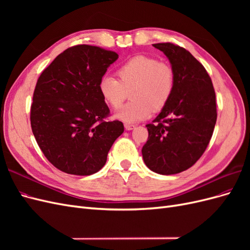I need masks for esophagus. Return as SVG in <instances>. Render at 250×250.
Listing matches in <instances>:
<instances>
[{
	"label": "esophagus",
	"instance_id": "esophagus-1",
	"mask_svg": "<svg viewBox=\"0 0 250 250\" xmlns=\"http://www.w3.org/2000/svg\"><path fill=\"white\" fill-rule=\"evenodd\" d=\"M124 126H125V128H126L127 130H132L133 128L135 127V125H133V124H128V123H125Z\"/></svg>",
	"mask_w": 250,
	"mask_h": 250
}]
</instances>
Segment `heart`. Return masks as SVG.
Segmentation results:
<instances>
[{"label": "heart", "mask_w": 250, "mask_h": 250, "mask_svg": "<svg viewBox=\"0 0 250 250\" xmlns=\"http://www.w3.org/2000/svg\"><path fill=\"white\" fill-rule=\"evenodd\" d=\"M118 79L111 76L101 78L99 93L103 101L113 109L122 106L130 93V101L116 112L118 120L127 123L139 122L153 111L164 109L176 86L173 66L153 57L138 55L121 64L116 72Z\"/></svg>", "instance_id": "b5f03b06"}]
</instances>
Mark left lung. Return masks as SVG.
I'll use <instances>...</instances> for the list:
<instances>
[{
    "instance_id": "left-lung-1",
    "label": "left lung",
    "mask_w": 250,
    "mask_h": 250,
    "mask_svg": "<svg viewBox=\"0 0 250 250\" xmlns=\"http://www.w3.org/2000/svg\"><path fill=\"white\" fill-rule=\"evenodd\" d=\"M170 60L176 75L171 100L147 124L142 154L147 167L163 175L191 168L208 148L217 121L216 94L204 66L185 48L154 43Z\"/></svg>"
}]
</instances>
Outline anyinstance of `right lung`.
<instances>
[{
  "label": "right lung",
  "instance_id": "right-lung-1",
  "mask_svg": "<svg viewBox=\"0 0 250 250\" xmlns=\"http://www.w3.org/2000/svg\"><path fill=\"white\" fill-rule=\"evenodd\" d=\"M119 55L89 44L64 50L42 71L30 109L34 138L47 160L73 175L103 168L124 131L99 93V82Z\"/></svg>",
  "mask_w": 250,
  "mask_h": 250
}]
</instances>
